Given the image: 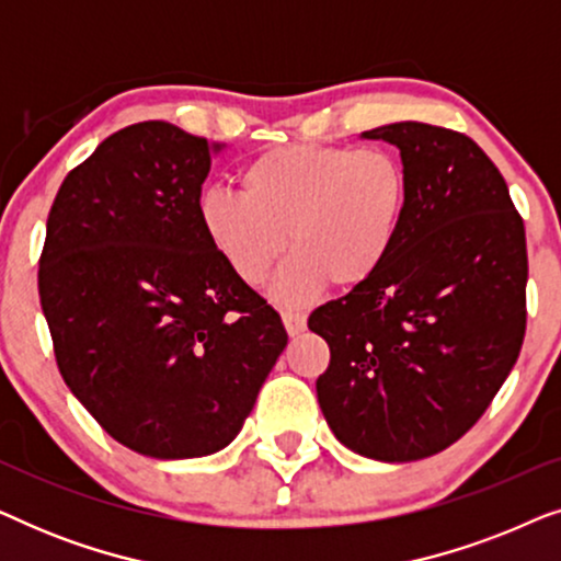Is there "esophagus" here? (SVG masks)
Listing matches in <instances>:
<instances>
[{
  "label": "esophagus",
  "mask_w": 561,
  "mask_h": 561,
  "mask_svg": "<svg viewBox=\"0 0 561 561\" xmlns=\"http://www.w3.org/2000/svg\"><path fill=\"white\" fill-rule=\"evenodd\" d=\"M283 324H286L290 336L301 334L306 329V313L304 311H290V309L283 311Z\"/></svg>",
  "instance_id": "obj_1"
}]
</instances>
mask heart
<instances>
[{"label": "heart", "mask_w": 561, "mask_h": 561, "mask_svg": "<svg viewBox=\"0 0 561 561\" xmlns=\"http://www.w3.org/2000/svg\"><path fill=\"white\" fill-rule=\"evenodd\" d=\"M242 194L198 196V225L221 263L260 283L286 250L296 252L271 280L275 301L304 306L329 283H370L393 255L409 211V173L393 150L367 145H275L240 168Z\"/></svg>", "instance_id": "heart-1"}]
</instances>
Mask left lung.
<instances>
[{
  "label": "left lung",
  "mask_w": 561,
  "mask_h": 561,
  "mask_svg": "<svg viewBox=\"0 0 561 561\" xmlns=\"http://www.w3.org/2000/svg\"><path fill=\"white\" fill-rule=\"evenodd\" d=\"M409 211L386 267L311 311L329 344L317 396L336 439L382 462L447 449L488 411L526 334V229L472 137L396 122Z\"/></svg>",
  "instance_id": "1"
}]
</instances>
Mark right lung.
<instances>
[{
  "label": "right lung",
  "instance_id": "1",
  "mask_svg": "<svg viewBox=\"0 0 561 561\" xmlns=\"http://www.w3.org/2000/svg\"><path fill=\"white\" fill-rule=\"evenodd\" d=\"M206 137L137 122L60 183L37 290L58 370L106 434L158 459L225 449L288 344L198 225Z\"/></svg>",
  "mask_w": 561,
  "mask_h": 561
}]
</instances>
